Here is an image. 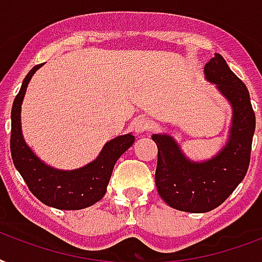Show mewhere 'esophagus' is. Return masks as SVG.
<instances>
[{"instance_id":"1","label":"esophagus","mask_w":262,"mask_h":262,"mask_svg":"<svg viewBox=\"0 0 262 262\" xmlns=\"http://www.w3.org/2000/svg\"><path fill=\"white\" fill-rule=\"evenodd\" d=\"M134 128L138 134H145L150 129V120L147 117L139 116L134 120Z\"/></svg>"}]
</instances>
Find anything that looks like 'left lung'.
<instances>
[{"label":"left lung","mask_w":262,"mask_h":262,"mask_svg":"<svg viewBox=\"0 0 262 262\" xmlns=\"http://www.w3.org/2000/svg\"><path fill=\"white\" fill-rule=\"evenodd\" d=\"M205 76L217 84L232 108V123L226 146L213 159L202 163L188 160L171 135L153 134L159 147L156 186L171 208L205 213L222 205L238 187L250 164L255 115L245 83L216 53L205 66Z\"/></svg>","instance_id":"8db88e82"}]
</instances>
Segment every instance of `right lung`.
Wrapping results in <instances>:
<instances>
[{
  "label": "right lung",
  "mask_w": 262,
  "mask_h": 262,
  "mask_svg": "<svg viewBox=\"0 0 262 262\" xmlns=\"http://www.w3.org/2000/svg\"><path fill=\"white\" fill-rule=\"evenodd\" d=\"M40 66L42 64L35 66L28 72L13 101L11 113L12 160L30 191L40 202L62 210H79L94 205L105 195L115 164L121 154L131 147L135 137L133 134H125L106 142L93 163L74 171H61L42 163L24 142L20 123L24 94L30 79Z\"/></svg>",
  "instance_id": "obj_1"
}]
</instances>
